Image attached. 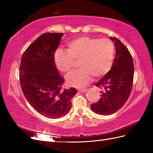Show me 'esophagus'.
<instances>
[{
	"label": "esophagus",
	"instance_id": "1",
	"mask_svg": "<svg viewBox=\"0 0 153 153\" xmlns=\"http://www.w3.org/2000/svg\"><path fill=\"white\" fill-rule=\"evenodd\" d=\"M87 88H79L77 90L79 92H86L87 91Z\"/></svg>",
	"mask_w": 153,
	"mask_h": 153
}]
</instances>
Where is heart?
<instances>
[{
    "label": "heart",
    "instance_id": "obj_1",
    "mask_svg": "<svg viewBox=\"0 0 153 153\" xmlns=\"http://www.w3.org/2000/svg\"><path fill=\"white\" fill-rule=\"evenodd\" d=\"M115 53L114 43L108 39L82 36L70 41L66 51L58 50L55 64L60 72L68 74L79 61L80 68L66 78L68 85L81 87L91 81L92 76L102 77L111 70Z\"/></svg>",
    "mask_w": 153,
    "mask_h": 153
}]
</instances>
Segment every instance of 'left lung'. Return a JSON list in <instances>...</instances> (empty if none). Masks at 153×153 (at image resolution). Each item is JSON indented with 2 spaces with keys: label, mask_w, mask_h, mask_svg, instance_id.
<instances>
[{
  "label": "left lung",
  "mask_w": 153,
  "mask_h": 153,
  "mask_svg": "<svg viewBox=\"0 0 153 153\" xmlns=\"http://www.w3.org/2000/svg\"><path fill=\"white\" fill-rule=\"evenodd\" d=\"M111 39L115 42L116 57L111 69L95 84L101 90L100 99L91 106L94 112L101 115L114 114L123 106L131 94L134 79L131 53L118 39Z\"/></svg>",
  "instance_id": "left-lung-1"
}]
</instances>
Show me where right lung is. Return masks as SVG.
Here are the masks:
<instances>
[{
	"label": "right lung",
	"instance_id": "right-lung-1",
	"mask_svg": "<svg viewBox=\"0 0 153 153\" xmlns=\"http://www.w3.org/2000/svg\"><path fill=\"white\" fill-rule=\"evenodd\" d=\"M62 33H45L22 53L19 81L27 101L39 114L56 119L66 115L77 91L63 89L65 82L55 65L54 54Z\"/></svg>",
	"mask_w": 153,
	"mask_h": 153
}]
</instances>
